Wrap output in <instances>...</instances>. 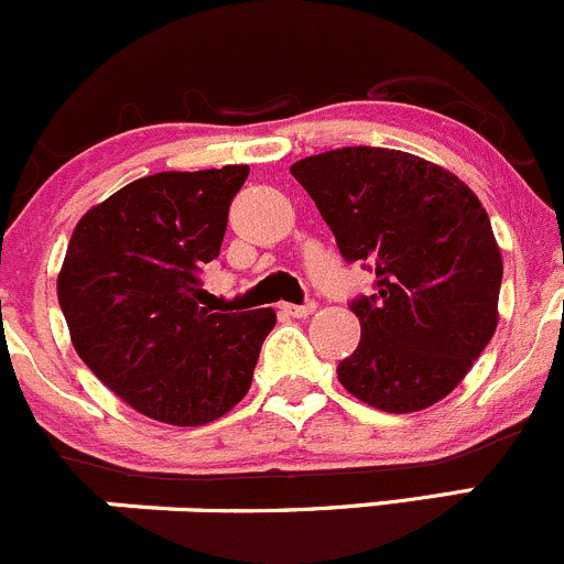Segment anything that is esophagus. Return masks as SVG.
<instances>
[{
  "label": "esophagus",
  "instance_id": "esophagus-1",
  "mask_svg": "<svg viewBox=\"0 0 564 564\" xmlns=\"http://www.w3.org/2000/svg\"><path fill=\"white\" fill-rule=\"evenodd\" d=\"M280 310L284 312V315H290V317H310L312 312H315V304H282Z\"/></svg>",
  "mask_w": 564,
  "mask_h": 564
}]
</instances>
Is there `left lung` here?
<instances>
[{
	"mask_svg": "<svg viewBox=\"0 0 564 564\" xmlns=\"http://www.w3.org/2000/svg\"><path fill=\"white\" fill-rule=\"evenodd\" d=\"M348 263L376 269L350 304L359 348L337 378L361 403L411 414L447 398L499 323L501 252L477 194L444 166L389 148H339L290 166Z\"/></svg>",
	"mask_w": 564,
	"mask_h": 564,
	"instance_id": "obj_1",
	"label": "left lung"
}]
</instances>
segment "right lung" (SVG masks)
<instances>
[{"label":"right lung","mask_w":564,"mask_h":564,"mask_svg":"<svg viewBox=\"0 0 564 564\" xmlns=\"http://www.w3.org/2000/svg\"><path fill=\"white\" fill-rule=\"evenodd\" d=\"M249 166L155 172L87 210L57 299L70 343L131 409L166 425L219 420L252 387L274 310L210 312L203 265L219 258Z\"/></svg>","instance_id":"obj_1"}]
</instances>
